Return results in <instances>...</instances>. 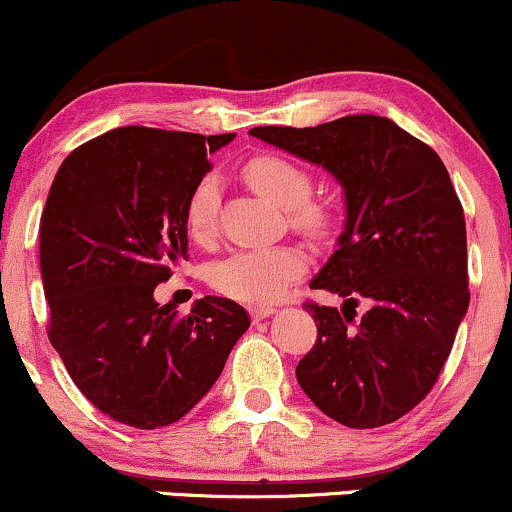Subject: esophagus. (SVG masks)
I'll return each instance as SVG.
<instances>
[{
    "label": "esophagus",
    "instance_id": "1",
    "mask_svg": "<svg viewBox=\"0 0 512 512\" xmlns=\"http://www.w3.org/2000/svg\"><path fill=\"white\" fill-rule=\"evenodd\" d=\"M273 314H275V309H270V306H254V309H251V318H254V323L263 321V318H268Z\"/></svg>",
    "mask_w": 512,
    "mask_h": 512
}]
</instances>
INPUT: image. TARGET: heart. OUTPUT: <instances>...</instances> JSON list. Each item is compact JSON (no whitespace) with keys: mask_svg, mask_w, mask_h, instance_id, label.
I'll return each instance as SVG.
<instances>
[{"mask_svg":"<svg viewBox=\"0 0 512 512\" xmlns=\"http://www.w3.org/2000/svg\"><path fill=\"white\" fill-rule=\"evenodd\" d=\"M244 177L263 198L282 210H292V220L311 232H326L330 213L311 206V174L297 162L280 155H256L244 165ZM220 186L215 177L201 179L184 206V227L191 242L208 246L218 234ZM306 258L294 246L244 249L222 258L210 270V285L225 297L251 306L278 302L287 287L304 273Z\"/></svg>","mask_w":512,"mask_h":512,"instance_id":"1","label":"heart"}]
</instances>
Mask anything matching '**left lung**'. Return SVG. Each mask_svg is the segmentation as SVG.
<instances>
[{
  "mask_svg": "<svg viewBox=\"0 0 512 512\" xmlns=\"http://www.w3.org/2000/svg\"><path fill=\"white\" fill-rule=\"evenodd\" d=\"M249 134L323 167L345 196L338 249L311 280L345 304H306L318 340L297 364L299 386L350 429L395 422L434 388L470 306L465 213L446 165L376 114ZM359 298L370 311L352 327Z\"/></svg>",
  "mask_w": 512,
  "mask_h": 512,
  "instance_id": "8db88e82",
  "label": "left lung"
}]
</instances>
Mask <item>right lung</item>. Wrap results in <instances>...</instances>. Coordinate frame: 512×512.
<instances>
[{
	"label": "right lung",
	"instance_id": "add662e5",
	"mask_svg": "<svg viewBox=\"0 0 512 512\" xmlns=\"http://www.w3.org/2000/svg\"><path fill=\"white\" fill-rule=\"evenodd\" d=\"M234 134L122 126L66 155L40 218L50 342L86 398L136 429L182 419L213 388L249 314L203 297L179 316L153 292L189 261L184 206Z\"/></svg>",
	"mask_w": 512,
	"mask_h": 512
}]
</instances>
